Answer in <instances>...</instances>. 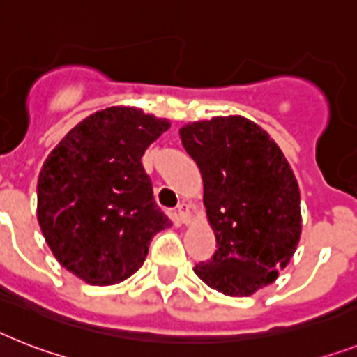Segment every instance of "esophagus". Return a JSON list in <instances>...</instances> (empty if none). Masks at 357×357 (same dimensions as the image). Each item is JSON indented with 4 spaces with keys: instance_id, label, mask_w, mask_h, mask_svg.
Here are the masks:
<instances>
[{
    "instance_id": "esophagus-1",
    "label": "esophagus",
    "mask_w": 357,
    "mask_h": 357,
    "mask_svg": "<svg viewBox=\"0 0 357 357\" xmlns=\"http://www.w3.org/2000/svg\"><path fill=\"white\" fill-rule=\"evenodd\" d=\"M178 219H181L182 225H188V222H191V208L190 204H185V202H182L181 206H178Z\"/></svg>"
}]
</instances>
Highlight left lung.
I'll list each match as a JSON object with an SVG mask.
<instances>
[{"label":"left lung","instance_id":"obj_1","mask_svg":"<svg viewBox=\"0 0 357 357\" xmlns=\"http://www.w3.org/2000/svg\"><path fill=\"white\" fill-rule=\"evenodd\" d=\"M182 146L202 175L213 257L193 272L213 290L248 297L278 279L301 237L299 184L281 147L241 114L190 122Z\"/></svg>","mask_w":357,"mask_h":357}]
</instances>
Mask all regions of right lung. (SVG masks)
Masks as SVG:
<instances>
[{
	"label": "right lung",
	"instance_id": "add662e5",
	"mask_svg": "<svg viewBox=\"0 0 357 357\" xmlns=\"http://www.w3.org/2000/svg\"><path fill=\"white\" fill-rule=\"evenodd\" d=\"M169 128L167 119L113 105L76 123L43 162L38 225L56 261L82 281H126L146 261L153 235L172 226L140 162Z\"/></svg>",
	"mask_w": 357,
	"mask_h": 357
}]
</instances>
